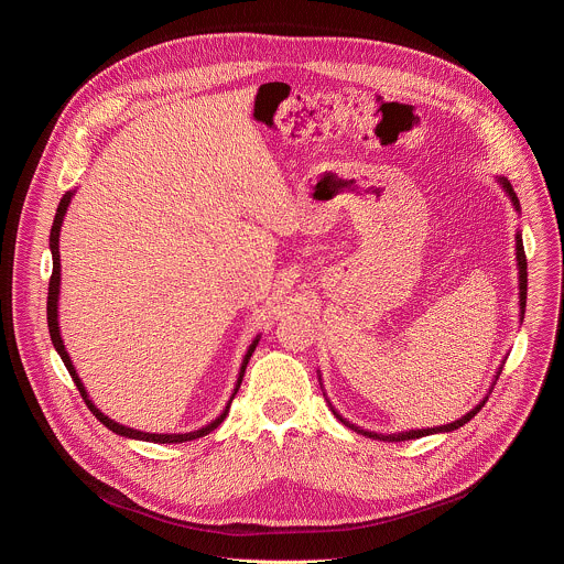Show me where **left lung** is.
Wrapping results in <instances>:
<instances>
[{"label": "left lung", "mask_w": 564, "mask_h": 564, "mask_svg": "<svg viewBox=\"0 0 564 564\" xmlns=\"http://www.w3.org/2000/svg\"><path fill=\"white\" fill-rule=\"evenodd\" d=\"M500 183H502V187L507 189V194L511 196V200H513V205H516V209L520 212V200H518V196H516V192H513V187H511V183L507 181V178H500ZM516 250H518V270H520V314H522V318H524V307H527V254H524V246H522V236L518 234L516 236ZM481 406H485V401H479V404L470 411V413H466L462 420H457V422H453V424H444V426H435V429H422V431H406V433H394V435H381V433H370V431H364V429H357V426H352V424H348L337 411H333L335 415H337V420H341L346 426H350L352 431H357V433H361V435H366V437H372V440H383V442H406V440H417V437H424V435H433V433H451V431H455V429H459V426H464L466 422H470L479 411H481Z\"/></svg>", "instance_id": "1"}]
</instances>
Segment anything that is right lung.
Masks as SVG:
<instances>
[{
	"mask_svg": "<svg viewBox=\"0 0 564 564\" xmlns=\"http://www.w3.org/2000/svg\"><path fill=\"white\" fill-rule=\"evenodd\" d=\"M70 196H73V192H66L64 196H62V200H59V205H57V214H55V220H53V227H51V254H53V274H51V281H48V299H46V318H48V333H51V341H53V346H55V350H57V355L62 357V361H64V366H66V370H68V375H70V379H73V383L77 386V390H79V394H83V399H85V404L89 406V411L109 429V431H113L116 435H122V437H131V440H144V442H153V444H181V442H192V440H198V437H203V435H207V433H212L216 426H220V422L227 417V411H229V404H231V399H234V394L238 392V388H240V381H243V375H246V368H248V361H250V357H252V352L257 350V344H259V337L252 341V346L248 348V355H246V359H243V366H240V372H238V381H236V388H234V392H231V397H229V404L225 406V411L212 422V424H207V426H203L200 431H194V433H183V435H155V433H142V431H133V429H127V426H122V424H118V422H113V420H109L105 413H100L96 406H94V401L89 399V394H87V390H85V386H83V381H79V377H77V372H75V368H73V364H70V359H68V355H66V350H64V344H62V337H59V328H57V294H59V227H62V220H64V214H66V207H68V203H70Z\"/></svg>",
	"mask_w": 564,
	"mask_h": 564,
	"instance_id": "add662e5",
	"label": "right lung"
}]
</instances>
